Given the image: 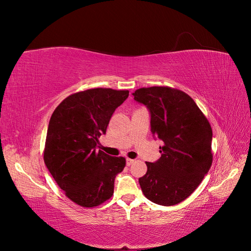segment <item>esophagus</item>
Masks as SVG:
<instances>
[{"instance_id": "34e87169", "label": "esophagus", "mask_w": 251, "mask_h": 251, "mask_svg": "<svg viewBox=\"0 0 251 251\" xmlns=\"http://www.w3.org/2000/svg\"><path fill=\"white\" fill-rule=\"evenodd\" d=\"M126 165H131L135 160H134V159H130V158H126Z\"/></svg>"}]
</instances>
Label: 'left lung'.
Segmentation results:
<instances>
[{
  "instance_id": "obj_1",
  "label": "left lung",
  "mask_w": 251,
  "mask_h": 251,
  "mask_svg": "<svg viewBox=\"0 0 251 251\" xmlns=\"http://www.w3.org/2000/svg\"><path fill=\"white\" fill-rule=\"evenodd\" d=\"M134 100L148 108L151 131L160 139L161 157L147 162L139 178L143 195L159 205H176L191 196L211 166L212 131L191 96L169 87L141 88Z\"/></svg>"
}]
</instances>
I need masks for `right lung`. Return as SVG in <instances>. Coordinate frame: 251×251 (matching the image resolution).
<instances>
[{"label": "right lung", "instance_id": "1", "mask_svg": "<svg viewBox=\"0 0 251 251\" xmlns=\"http://www.w3.org/2000/svg\"><path fill=\"white\" fill-rule=\"evenodd\" d=\"M127 96V90H86L68 96L50 118L45 164L68 198L80 206L94 207L110 199L114 181L126 166L124 157L96 149L114 111Z\"/></svg>", "mask_w": 251, "mask_h": 251}]
</instances>
